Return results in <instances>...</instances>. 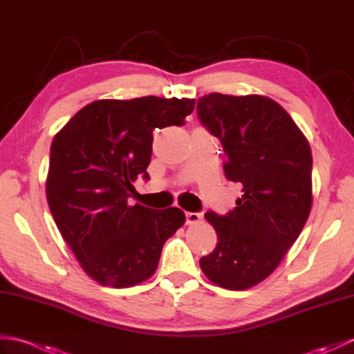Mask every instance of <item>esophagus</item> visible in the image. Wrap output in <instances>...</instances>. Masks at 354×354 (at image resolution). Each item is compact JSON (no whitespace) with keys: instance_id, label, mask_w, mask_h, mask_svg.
Listing matches in <instances>:
<instances>
[{"instance_id":"esophagus-1","label":"esophagus","mask_w":354,"mask_h":354,"mask_svg":"<svg viewBox=\"0 0 354 354\" xmlns=\"http://www.w3.org/2000/svg\"><path fill=\"white\" fill-rule=\"evenodd\" d=\"M185 217H187V223L194 225V223L201 222L202 214L201 213H185Z\"/></svg>"}]
</instances>
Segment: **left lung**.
Returning <instances> with one entry per match:
<instances>
[{
    "label": "left lung",
    "instance_id": "left-lung-1",
    "mask_svg": "<svg viewBox=\"0 0 354 354\" xmlns=\"http://www.w3.org/2000/svg\"><path fill=\"white\" fill-rule=\"evenodd\" d=\"M198 117L221 140L225 175L243 193L227 216L205 213L217 245L199 265L223 289H250L280 265L310 214L312 150L288 112L265 95L207 94Z\"/></svg>",
    "mask_w": 354,
    "mask_h": 354
}]
</instances>
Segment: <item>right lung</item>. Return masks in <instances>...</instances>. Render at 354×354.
Instances as JSON below:
<instances>
[{
    "mask_svg": "<svg viewBox=\"0 0 354 354\" xmlns=\"http://www.w3.org/2000/svg\"><path fill=\"white\" fill-rule=\"evenodd\" d=\"M194 99L95 100L51 142L45 193L53 219L82 269L103 286L131 288L155 274L183 209L129 204L152 156L155 127L181 126Z\"/></svg>",
    "mask_w": 354,
    "mask_h": 354,
    "instance_id": "right-lung-1",
    "label": "right lung"
}]
</instances>
